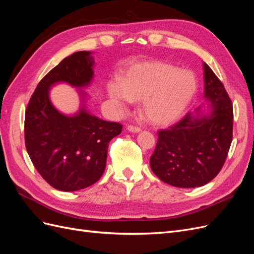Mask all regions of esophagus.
Returning <instances> with one entry per match:
<instances>
[{
    "mask_svg": "<svg viewBox=\"0 0 254 254\" xmlns=\"http://www.w3.org/2000/svg\"><path fill=\"white\" fill-rule=\"evenodd\" d=\"M127 129H128V131H130V132H140L141 131V128L137 127V126H134V125H128Z\"/></svg>",
    "mask_w": 254,
    "mask_h": 254,
    "instance_id": "esophagus-1",
    "label": "esophagus"
}]
</instances>
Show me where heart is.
<instances>
[{
  "mask_svg": "<svg viewBox=\"0 0 254 254\" xmlns=\"http://www.w3.org/2000/svg\"><path fill=\"white\" fill-rule=\"evenodd\" d=\"M196 92L197 79L193 72L159 60L130 66L120 82L109 86V94L115 101H142V115L157 126L178 120Z\"/></svg>",
  "mask_w": 254,
  "mask_h": 254,
  "instance_id": "heart-1",
  "label": "heart"
}]
</instances>
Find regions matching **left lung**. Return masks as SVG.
I'll list each match as a JSON object with an SVG mask.
<instances>
[{
    "label": "left lung",
    "instance_id": "1",
    "mask_svg": "<svg viewBox=\"0 0 254 254\" xmlns=\"http://www.w3.org/2000/svg\"><path fill=\"white\" fill-rule=\"evenodd\" d=\"M204 96L209 117L187 113L175 125L158 131L150 167L158 178L176 188L202 187L224 166L233 136V106L224 84L203 63ZM199 109V108H198Z\"/></svg>",
    "mask_w": 254,
    "mask_h": 254
}]
</instances>
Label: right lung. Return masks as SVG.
<instances>
[{"label": "right lung", "instance_id": "obj_1", "mask_svg": "<svg viewBox=\"0 0 254 254\" xmlns=\"http://www.w3.org/2000/svg\"><path fill=\"white\" fill-rule=\"evenodd\" d=\"M90 52L72 54L44 76L25 110L24 134L36 170L54 189L73 191L101 178L109 142L122 132L120 123L99 120L83 108L74 117L57 111L49 97L54 83L64 81L82 88L93 77Z\"/></svg>", "mask_w": 254, "mask_h": 254}]
</instances>
